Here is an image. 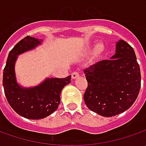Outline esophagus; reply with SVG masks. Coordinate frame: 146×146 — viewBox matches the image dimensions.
Returning a JSON list of instances; mask_svg holds the SVG:
<instances>
[{"mask_svg": "<svg viewBox=\"0 0 146 146\" xmlns=\"http://www.w3.org/2000/svg\"><path fill=\"white\" fill-rule=\"evenodd\" d=\"M79 76H80V74H79L78 71H74V72L71 73V78L72 79H76L77 77H79Z\"/></svg>", "mask_w": 146, "mask_h": 146, "instance_id": "obj_1", "label": "esophagus"}]
</instances>
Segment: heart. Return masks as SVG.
I'll return each instance as SVG.
<instances>
[{"label":"heart","mask_w":146,"mask_h":146,"mask_svg":"<svg viewBox=\"0 0 146 146\" xmlns=\"http://www.w3.org/2000/svg\"><path fill=\"white\" fill-rule=\"evenodd\" d=\"M104 50V44H102V43H98V44L96 45V47H95V50H94V52L96 54H99V53H102Z\"/></svg>","instance_id":"obj_1"}]
</instances>
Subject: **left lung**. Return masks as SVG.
Masks as SVG:
<instances>
[{"label": "left lung", "instance_id": "1", "mask_svg": "<svg viewBox=\"0 0 146 146\" xmlns=\"http://www.w3.org/2000/svg\"><path fill=\"white\" fill-rule=\"evenodd\" d=\"M88 87L84 95L88 108L104 117L129 109L141 88V70L132 47L120 40L114 56L84 70Z\"/></svg>", "mask_w": 146, "mask_h": 146}]
</instances>
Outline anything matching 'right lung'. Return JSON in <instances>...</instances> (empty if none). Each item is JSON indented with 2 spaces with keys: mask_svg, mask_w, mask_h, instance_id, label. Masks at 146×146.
I'll list each match as a JSON object with an SVG mask.
<instances>
[{
  "mask_svg": "<svg viewBox=\"0 0 146 146\" xmlns=\"http://www.w3.org/2000/svg\"><path fill=\"white\" fill-rule=\"evenodd\" d=\"M42 40L26 36L10 50L3 70V87L9 104L14 111L29 119H40L58 109L60 95L64 86L70 83L66 78H47L38 86L23 88L16 81L14 64L18 55L31 50L40 44Z\"/></svg>",
  "mask_w": 146,
  "mask_h": 146,
  "instance_id": "1",
  "label": "right lung"
}]
</instances>
